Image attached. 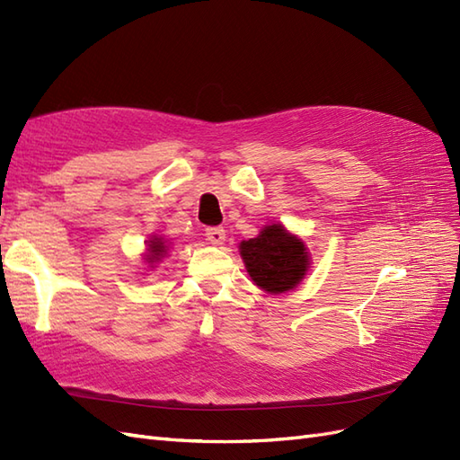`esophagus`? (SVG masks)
Instances as JSON below:
<instances>
[{
	"instance_id": "1",
	"label": "esophagus",
	"mask_w": 460,
	"mask_h": 460,
	"mask_svg": "<svg viewBox=\"0 0 460 460\" xmlns=\"http://www.w3.org/2000/svg\"><path fill=\"white\" fill-rule=\"evenodd\" d=\"M205 238L208 243L213 245H220L222 242L226 240V230L220 228V226H213V228H207L205 230Z\"/></svg>"
}]
</instances>
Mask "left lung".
Masks as SVG:
<instances>
[{"instance_id": "8db88e82", "label": "left lung", "mask_w": 460, "mask_h": 460, "mask_svg": "<svg viewBox=\"0 0 460 460\" xmlns=\"http://www.w3.org/2000/svg\"><path fill=\"white\" fill-rule=\"evenodd\" d=\"M240 255L252 280L269 294L294 289L309 270V252L280 222L264 226L257 238L240 243Z\"/></svg>"}]
</instances>
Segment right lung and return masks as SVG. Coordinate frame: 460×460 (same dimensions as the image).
Masks as SVG:
<instances>
[{
  "instance_id": "add662e5",
  "label": "right lung",
  "mask_w": 460,
  "mask_h": 460,
  "mask_svg": "<svg viewBox=\"0 0 460 460\" xmlns=\"http://www.w3.org/2000/svg\"><path fill=\"white\" fill-rule=\"evenodd\" d=\"M166 249H169V245H166V242H164L163 238H159V235H153L151 240H147L146 261H147L149 264L159 262V261L166 255Z\"/></svg>"
}]
</instances>
